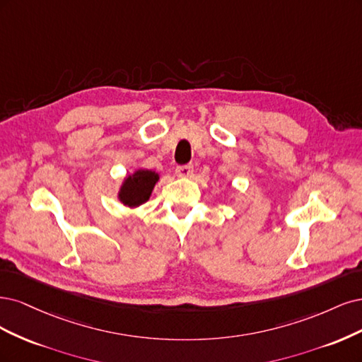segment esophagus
I'll list each match as a JSON object with an SVG mask.
<instances>
[{"instance_id":"esophagus-1","label":"esophagus","mask_w":362,"mask_h":362,"mask_svg":"<svg viewBox=\"0 0 362 362\" xmlns=\"http://www.w3.org/2000/svg\"><path fill=\"white\" fill-rule=\"evenodd\" d=\"M194 173V167L192 164H188V165H180L176 168V174L179 177H191Z\"/></svg>"}]
</instances>
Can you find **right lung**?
<instances>
[{"instance_id": "add662e5", "label": "right lung", "mask_w": 362, "mask_h": 362, "mask_svg": "<svg viewBox=\"0 0 362 362\" xmlns=\"http://www.w3.org/2000/svg\"><path fill=\"white\" fill-rule=\"evenodd\" d=\"M158 180V173L151 170H136L123 180L119 191V200L129 207L141 206L150 198Z\"/></svg>"}]
</instances>
